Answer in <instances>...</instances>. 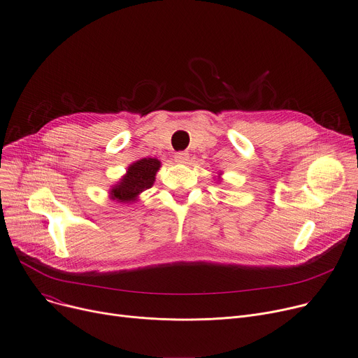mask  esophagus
Instances as JSON below:
<instances>
[{
    "label": "esophagus",
    "instance_id": "obj_1",
    "mask_svg": "<svg viewBox=\"0 0 358 358\" xmlns=\"http://www.w3.org/2000/svg\"><path fill=\"white\" fill-rule=\"evenodd\" d=\"M174 159H176V162H178V164H185V162L189 159V155L185 151H178V152H176Z\"/></svg>",
    "mask_w": 358,
    "mask_h": 358
}]
</instances>
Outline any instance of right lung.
<instances>
[{
    "label": "right lung",
    "mask_w": 358,
    "mask_h": 358,
    "mask_svg": "<svg viewBox=\"0 0 358 358\" xmlns=\"http://www.w3.org/2000/svg\"><path fill=\"white\" fill-rule=\"evenodd\" d=\"M161 167L157 158H143L127 169V174L110 189V197L120 203H134L140 194L152 187Z\"/></svg>",
    "instance_id": "1"
}]
</instances>
